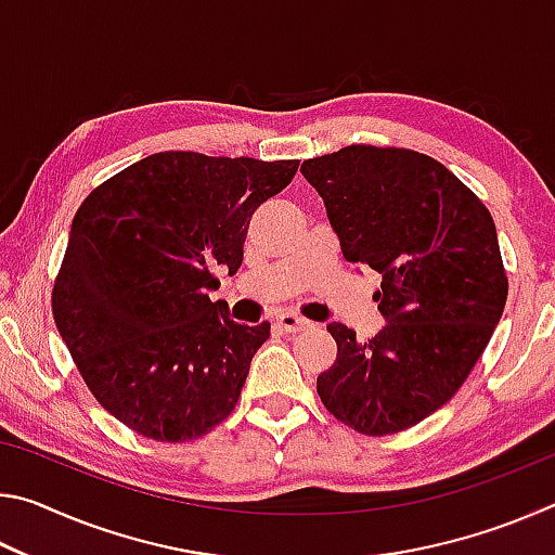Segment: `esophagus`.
Wrapping results in <instances>:
<instances>
[{
  "mask_svg": "<svg viewBox=\"0 0 555 555\" xmlns=\"http://www.w3.org/2000/svg\"><path fill=\"white\" fill-rule=\"evenodd\" d=\"M276 325H279L284 333H300V331H308V327H311V323L304 321V318L296 315V313L279 315V318H276Z\"/></svg>",
  "mask_w": 555,
  "mask_h": 555,
  "instance_id": "esophagus-1",
  "label": "esophagus"
}]
</instances>
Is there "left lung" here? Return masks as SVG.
Returning <instances> with one entry per match:
<instances>
[{"mask_svg": "<svg viewBox=\"0 0 555 555\" xmlns=\"http://www.w3.org/2000/svg\"><path fill=\"white\" fill-rule=\"evenodd\" d=\"M300 173L343 257L382 274L384 327L362 343L331 323L337 357L318 397L364 436L416 426L463 387L500 323L506 276L492 215L443 164L411 149L345 146Z\"/></svg>", "mask_w": 555, "mask_h": 555, "instance_id": "obj_1", "label": "left lung"}]
</instances>
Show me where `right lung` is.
<instances>
[{"instance_id":"1","label":"right lung","mask_w":555,"mask_h":555,"mask_svg":"<svg viewBox=\"0 0 555 555\" xmlns=\"http://www.w3.org/2000/svg\"><path fill=\"white\" fill-rule=\"evenodd\" d=\"M298 162L162 152L75 212L53 318L102 409L137 434L195 440L230 416L269 323L230 321L215 269L234 276L251 215Z\"/></svg>"}]
</instances>
